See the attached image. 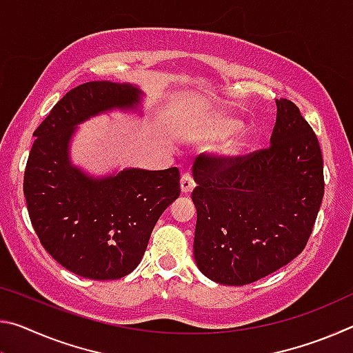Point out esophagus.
<instances>
[{
  "label": "esophagus",
  "mask_w": 353,
  "mask_h": 353,
  "mask_svg": "<svg viewBox=\"0 0 353 353\" xmlns=\"http://www.w3.org/2000/svg\"><path fill=\"white\" fill-rule=\"evenodd\" d=\"M193 188H194L193 176H191L190 172H185V174L181 179V190H182V193H185V194L191 193V191H193Z\"/></svg>",
  "instance_id": "34e87169"
}]
</instances>
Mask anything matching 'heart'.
Wrapping results in <instances>:
<instances>
[{
    "instance_id": "obj_1",
    "label": "heart",
    "mask_w": 353,
    "mask_h": 353,
    "mask_svg": "<svg viewBox=\"0 0 353 353\" xmlns=\"http://www.w3.org/2000/svg\"><path fill=\"white\" fill-rule=\"evenodd\" d=\"M241 124L238 119L230 118V117H223L214 119L210 124V128L207 129V135L210 137L212 140H221L225 139V136L232 135L236 130H240ZM244 146H246V141H244L243 137H230L229 139L221 141L218 146V155L225 160L236 159L238 155L243 152Z\"/></svg>"
}]
</instances>
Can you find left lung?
I'll use <instances>...</instances> for the list:
<instances>
[{
	"label": "left lung",
	"instance_id": "obj_1",
	"mask_svg": "<svg viewBox=\"0 0 353 353\" xmlns=\"http://www.w3.org/2000/svg\"><path fill=\"white\" fill-rule=\"evenodd\" d=\"M276 104L270 148L232 160L202 154L194 162V261L221 285L252 283L288 265L318 216L324 196L318 137L294 103Z\"/></svg>",
	"mask_w": 353,
	"mask_h": 353
}]
</instances>
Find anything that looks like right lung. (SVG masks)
<instances>
[{"mask_svg": "<svg viewBox=\"0 0 353 353\" xmlns=\"http://www.w3.org/2000/svg\"><path fill=\"white\" fill-rule=\"evenodd\" d=\"M130 83L93 81L70 90L35 129L25 171L29 218L40 243L77 276L117 280L141 261L160 214L181 194L177 168H126L94 177L70 160L77 126L101 113L139 110Z\"/></svg>", "mask_w": 353, "mask_h": 353, "instance_id": "add662e5", "label": "right lung"}]
</instances>
